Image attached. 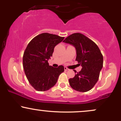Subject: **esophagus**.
<instances>
[{
	"label": "esophagus",
	"instance_id": "esophagus-1",
	"mask_svg": "<svg viewBox=\"0 0 121 121\" xmlns=\"http://www.w3.org/2000/svg\"><path fill=\"white\" fill-rule=\"evenodd\" d=\"M64 69H65V70H69V69L67 68H66V67H65L64 68Z\"/></svg>",
	"mask_w": 121,
	"mask_h": 121
}]
</instances>
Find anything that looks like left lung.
<instances>
[{
    "label": "left lung",
    "instance_id": "8db88e82",
    "mask_svg": "<svg viewBox=\"0 0 121 121\" xmlns=\"http://www.w3.org/2000/svg\"><path fill=\"white\" fill-rule=\"evenodd\" d=\"M63 42L71 44L76 49V59L81 65V71L77 72L73 78L69 80L73 89L80 92L91 90L99 78L103 66V56L97 44L80 33H74L68 36Z\"/></svg>",
    "mask_w": 121,
    "mask_h": 121
}]
</instances>
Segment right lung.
<instances>
[{
  "label": "right lung",
  "mask_w": 121,
  "mask_h": 121,
  "mask_svg": "<svg viewBox=\"0 0 121 121\" xmlns=\"http://www.w3.org/2000/svg\"><path fill=\"white\" fill-rule=\"evenodd\" d=\"M64 37L43 33L35 37L28 44L23 57L25 74L30 84L37 91H44L56 84L64 67L49 66L48 60L52 56L55 46Z\"/></svg>",
  "instance_id": "add662e5"
}]
</instances>
